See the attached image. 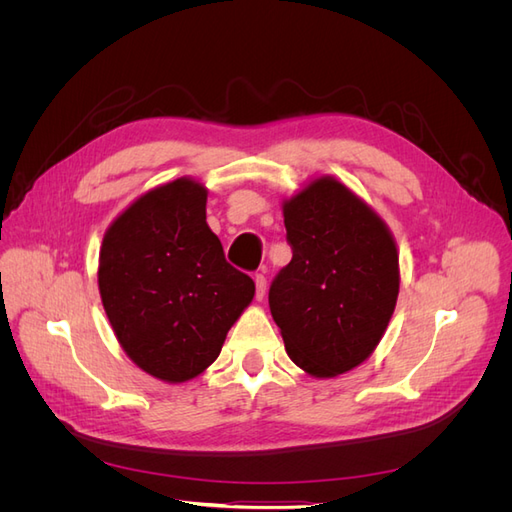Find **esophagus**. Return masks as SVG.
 Instances as JSON below:
<instances>
[{
  "label": "esophagus",
  "mask_w": 512,
  "mask_h": 512,
  "mask_svg": "<svg viewBox=\"0 0 512 512\" xmlns=\"http://www.w3.org/2000/svg\"><path fill=\"white\" fill-rule=\"evenodd\" d=\"M254 282H256V299L260 301L262 297H265V292H267V277L258 273V275L254 277Z\"/></svg>",
  "instance_id": "1"
}]
</instances>
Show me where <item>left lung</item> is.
I'll return each instance as SVG.
<instances>
[{
  "instance_id": "1",
  "label": "left lung",
  "mask_w": 512,
  "mask_h": 512,
  "mask_svg": "<svg viewBox=\"0 0 512 512\" xmlns=\"http://www.w3.org/2000/svg\"><path fill=\"white\" fill-rule=\"evenodd\" d=\"M292 260L269 307L294 365L314 378L359 367L389 327L399 294L393 232L348 185L316 177L282 203Z\"/></svg>"
}]
</instances>
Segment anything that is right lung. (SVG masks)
Returning <instances> with one entry per match:
<instances>
[{
    "instance_id": "add662e5",
    "label": "right lung",
    "mask_w": 512,
    "mask_h": 512,
    "mask_svg": "<svg viewBox=\"0 0 512 512\" xmlns=\"http://www.w3.org/2000/svg\"><path fill=\"white\" fill-rule=\"evenodd\" d=\"M207 194L192 177L158 185L117 215L100 247L98 288L117 342L168 384L218 359L256 292L207 226Z\"/></svg>"
}]
</instances>
